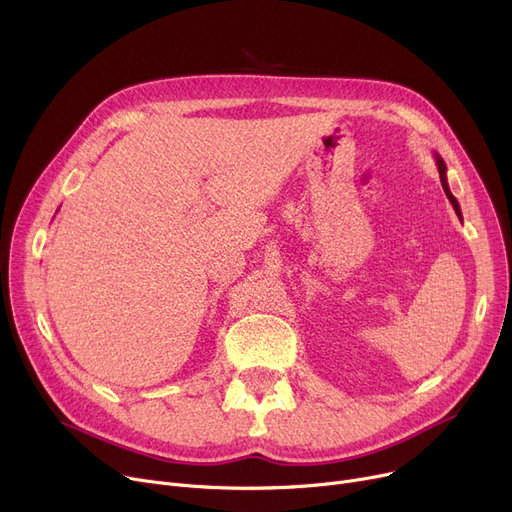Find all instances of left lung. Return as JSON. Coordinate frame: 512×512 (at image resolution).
I'll return each instance as SVG.
<instances>
[{"instance_id":"1","label":"left lung","mask_w":512,"mask_h":512,"mask_svg":"<svg viewBox=\"0 0 512 512\" xmlns=\"http://www.w3.org/2000/svg\"><path fill=\"white\" fill-rule=\"evenodd\" d=\"M434 157H436V166H438V172H440V182H442V188H444V193H446V197H448V201L452 203V207H454V211H456V215H459V220L463 222V213H461V205H459V201L454 199V195L450 193V188H448V178H446V164H444V159L438 155V153H434Z\"/></svg>"}]
</instances>
